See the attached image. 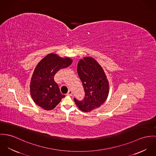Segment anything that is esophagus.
I'll list each match as a JSON object with an SVG mask.
<instances>
[{"mask_svg":"<svg viewBox=\"0 0 156 156\" xmlns=\"http://www.w3.org/2000/svg\"><path fill=\"white\" fill-rule=\"evenodd\" d=\"M72 93H73V92H72V90H69L68 92V93L66 94L68 96H71L72 94Z\"/></svg>","mask_w":156,"mask_h":156,"instance_id":"34e87169","label":"esophagus"}]
</instances>
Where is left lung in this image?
I'll return each instance as SVG.
<instances>
[{
	"instance_id": "left-lung-1",
	"label": "left lung",
	"mask_w": 156,
	"mask_h": 156,
	"mask_svg": "<svg viewBox=\"0 0 156 156\" xmlns=\"http://www.w3.org/2000/svg\"><path fill=\"white\" fill-rule=\"evenodd\" d=\"M78 75L82 82L85 97L82 101L74 98L77 106L83 112H90L105 102L109 93V84L100 65L91 57L79 61Z\"/></svg>"
}]
</instances>
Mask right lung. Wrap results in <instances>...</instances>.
Listing matches in <instances>:
<instances>
[{
  "label": "right lung",
  "instance_id": "1",
  "mask_svg": "<svg viewBox=\"0 0 156 156\" xmlns=\"http://www.w3.org/2000/svg\"><path fill=\"white\" fill-rule=\"evenodd\" d=\"M72 63L69 58H61L49 54L36 66L30 83V94L35 104L45 110H51L65 96L54 81L55 74Z\"/></svg>",
  "mask_w": 156,
  "mask_h": 156
}]
</instances>
